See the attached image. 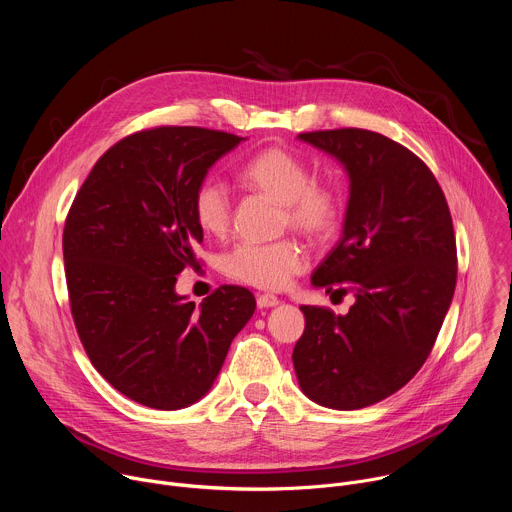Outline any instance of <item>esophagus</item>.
Returning a JSON list of instances; mask_svg holds the SVG:
<instances>
[{
  "mask_svg": "<svg viewBox=\"0 0 512 512\" xmlns=\"http://www.w3.org/2000/svg\"><path fill=\"white\" fill-rule=\"evenodd\" d=\"M279 304V298L273 296V294H259L257 296V306L263 310V308H273Z\"/></svg>",
  "mask_w": 512,
  "mask_h": 512,
  "instance_id": "34e87169",
  "label": "esophagus"
}]
</instances>
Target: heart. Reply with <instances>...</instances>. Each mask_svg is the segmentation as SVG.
I'll list each match as a JSON object with an SVG mask.
<instances>
[{
  "label": "heart",
  "mask_w": 512,
  "mask_h": 512,
  "mask_svg": "<svg viewBox=\"0 0 512 512\" xmlns=\"http://www.w3.org/2000/svg\"><path fill=\"white\" fill-rule=\"evenodd\" d=\"M241 178L247 186L275 198L283 212L281 225L291 227L314 241L334 235L340 223L342 200L328 180L310 178L308 164L283 148H267L251 156ZM196 225L210 237H223L233 218V196L221 178L202 180L192 198ZM308 265L300 241L239 243L223 259V271L241 283L261 289H283Z\"/></svg>",
  "instance_id": "obj_1"
}]
</instances>
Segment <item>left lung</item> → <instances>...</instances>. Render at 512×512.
Here are the masks:
<instances>
[{"label":"left lung","mask_w":512,"mask_h":512,"mask_svg":"<svg viewBox=\"0 0 512 512\" xmlns=\"http://www.w3.org/2000/svg\"><path fill=\"white\" fill-rule=\"evenodd\" d=\"M298 137L350 180L342 237L312 283H352L356 302L346 316L302 306L306 330L291 360L314 403L362 409L405 387L440 334L458 275L452 214L431 170L401 143L356 127Z\"/></svg>","instance_id":"8db88e82"}]
</instances>
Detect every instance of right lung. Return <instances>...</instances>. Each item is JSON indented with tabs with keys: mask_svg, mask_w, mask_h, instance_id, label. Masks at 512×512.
Returning <instances> with one entry per match:
<instances>
[{
	"mask_svg": "<svg viewBox=\"0 0 512 512\" xmlns=\"http://www.w3.org/2000/svg\"><path fill=\"white\" fill-rule=\"evenodd\" d=\"M243 139L174 125L131 133L68 210L62 253L79 338L103 379L145 407L202 399L255 312L247 287H218L198 308L174 289L202 243L194 190Z\"/></svg>",
	"mask_w": 512,
	"mask_h": 512,
	"instance_id": "right-lung-1",
	"label": "right lung"
}]
</instances>
